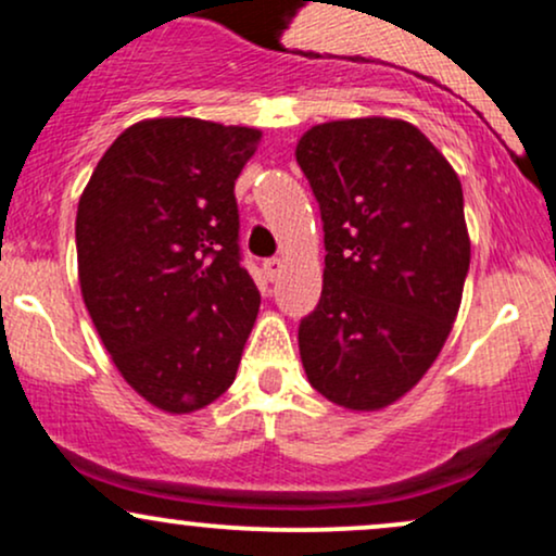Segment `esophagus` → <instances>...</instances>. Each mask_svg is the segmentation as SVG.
Masks as SVG:
<instances>
[{"instance_id":"34e87169","label":"esophagus","mask_w":556,"mask_h":556,"mask_svg":"<svg viewBox=\"0 0 556 556\" xmlns=\"http://www.w3.org/2000/svg\"><path fill=\"white\" fill-rule=\"evenodd\" d=\"M279 271H282V261H279V258L264 261V274L271 279V282L279 277Z\"/></svg>"}]
</instances>
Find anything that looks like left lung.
<instances>
[{
	"mask_svg": "<svg viewBox=\"0 0 556 556\" xmlns=\"http://www.w3.org/2000/svg\"><path fill=\"white\" fill-rule=\"evenodd\" d=\"M295 159L327 245L321 300L300 321V361L329 402L381 410L424 379L460 311L470 266L460 177L397 117L314 125Z\"/></svg>",
	"mask_w": 556,
	"mask_h": 556,
	"instance_id": "left-lung-1",
	"label": "left lung"
}]
</instances>
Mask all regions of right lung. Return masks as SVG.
<instances>
[{"label": "right lung", "instance_id": "right-lung-1", "mask_svg": "<svg viewBox=\"0 0 556 556\" xmlns=\"http://www.w3.org/2000/svg\"><path fill=\"white\" fill-rule=\"evenodd\" d=\"M258 143V127L140 119L83 188V303L123 379L162 413L185 416L222 397L256 324L235 180Z\"/></svg>", "mask_w": 556, "mask_h": 556}]
</instances>
